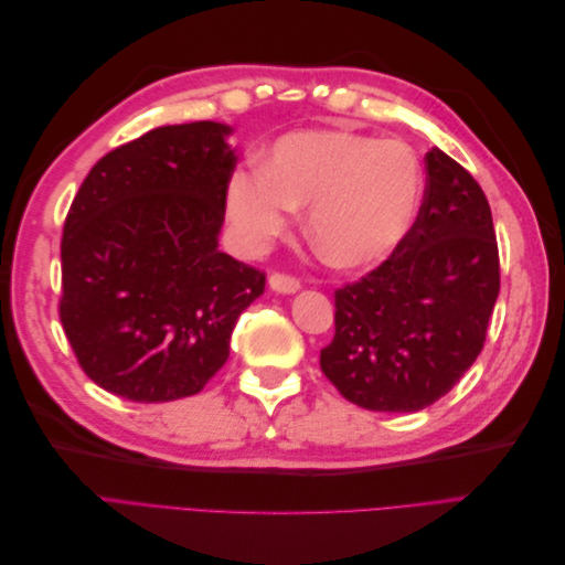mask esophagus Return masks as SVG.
I'll return each mask as SVG.
<instances>
[{
	"label": "esophagus",
	"mask_w": 565,
	"mask_h": 565,
	"mask_svg": "<svg viewBox=\"0 0 565 565\" xmlns=\"http://www.w3.org/2000/svg\"><path fill=\"white\" fill-rule=\"evenodd\" d=\"M268 287L273 289V292L295 295L301 285H299V280L295 276H287V273H270V276H268Z\"/></svg>",
	"instance_id": "34e87169"
}]
</instances>
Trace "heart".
Here are the masks:
<instances>
[{
  "mask_svg": "<svg viewBox=\"0 0 565 565\" xmlns=\"http://www.w3.org/2000/svg\"><path fill=\"white\" fill-rule=\"evenodd\" d=\"M424 193L417 152L353 129H306L270 146L264 167L237 169L226 193L241 243L259 249L309 204L306 231L337 268H372L398 249Z\"/></svg>",
  "mask_w": 565,
  "mask_h": 565,
  "instance_id": "heart-1",
  "label": "heart"
}]
</instances>
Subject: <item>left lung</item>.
I'll return each instance as SVG.
<instances>
[{
    "label": "left lung",
    "mask_w": 565,
    "mask_h": 565,
    "mask_svg": "<svg viewBox=\"0 0 565 565\" xmlns=\"http://www.w3.org/2000/svg\"><path fill=\"white\" fill-rule=\"evenodd\" d=\"M426 188L405 241L334 292L320 370L347 401L417 413L465 377L500 295V252L483 188L446 152L424 158Z\"/></svg>",
    "instance_id": "8db88e82"
}]
</instances>
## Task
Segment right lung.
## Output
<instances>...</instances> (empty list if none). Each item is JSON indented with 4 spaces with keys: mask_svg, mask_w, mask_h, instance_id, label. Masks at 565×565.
<instances>
[{
    "mask_svg": "<svg viewBox=\"0 0 565 565\" xmlns=\"http://www.w3.org/2000/svg\"><path fill=\"white\" fill-rule=\"evenodd\" d=\"M218 122L158 127L100 158L65 216L58 316L119 398L195 396L228 361L266 273L218 252L235 152Z\"/></svg>",
    "mask_w": 565,
    "mask_h": 565,
    "instance_id": "right-lung-1",
    "label": "right lung"
}]
</instances>
